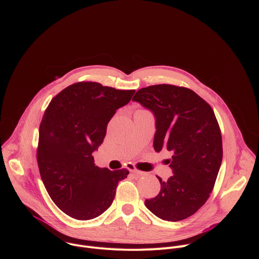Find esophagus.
<instances>
[{
    "instance_id": "obj_1",
    "label": "esophagus",
    "mask_w": 259,
    "mask_h": 259,
    "mask_svg": "<svg viewBox=\"0 0 259 259\" xmlns=\"http://www.w3.org/2000/svg\"><path fill=\"white\" fill-rule=\"evenodd\" d=\"M128 170L130 171V172H132V173H134V174H137V175H143L144 174V172H142V171H139V170H137L133 165H129L128 166Z\"/></svg>"
}]
</instances>
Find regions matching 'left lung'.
<instances>
[{
  "instance_id": "left-lung-1",
  "label": "left lung",
  "mask_w": 259,
  "mask_h": 259,
  "mask_svg": "<svg viewBox=\"0 0 259 259\" xmlns=\"http://www.w3.org/2000/svg\"><path fill=\"white\" fill-rule=\"evenodd\" d=\"M154 114V149L172 154L173 175L158 177L161 190L144 205L163 220L179 221L195 214L208 200L223 161V140L211 106L191 89L154 85L133 99Z\"/></svg>"
}]
</instances>
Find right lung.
I'll return each instance as SVG.
<instances>
[{"label":"right lung","mask_w":259,"mask_h":259,"mask_svg":"<svg viewBox=\"0 0 259 259\" xmlns=\"http://www.w3.org/2000/svg\"><path fill=\"white\" fill-rule=\"evenodd\" d=\"M134 92L80 82L63 89L45 110L36 159L50 198L68 216L89 220L101 215L112 205L118 182L129 174L97 167L93 153L110 119Z\"/></svg>","instance_id":"obj_1"}]
</instances>
